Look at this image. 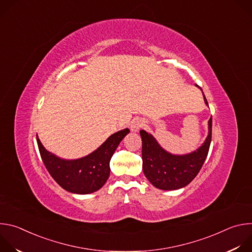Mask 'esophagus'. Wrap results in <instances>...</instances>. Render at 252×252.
Wrapping results in <instances>:
<instances>
[{
    "mask_svg": "<svg viewBox=\"0 0 252 252\" xmlns=\"http://www.w3.org/2000/svg\"><path fill=\"white\" fill-rule=\"evenodd\" d=\"M143 126V122L139 119H135L131 122V125H130V128L132 131H138L139 128H141Z\"/></svg>",
    "mask_w": 252,
    "mask_h": 252,
    "instance_id": "34e87169",
    "label": "esophagus"
}]
</instances>
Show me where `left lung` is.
Instances as JSON below:
<instances>
[{"instance_id": "obj_1", "label": "left lung", "mask_w": 252, "mask_h": 252, "mask_svg": "<svg viewBox=\"0 0 252 252\" xmlns=\"http://www.w3.org/2000/svg\"><path fill=\"white\" fill-rule=\"evenodd\" d=\"M203 98L208 106L204 94ZM211 127L212 118L208 121V134L204 142L198 149L187 155L168 153L160 147L153 134L141 129L139 133L142 140V169L149 182L162 190H175L190 184L207 157L211 141Z\"/></svg>"}]
</instances>
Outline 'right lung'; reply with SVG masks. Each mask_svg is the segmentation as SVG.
<instances>
[{
	"label": "right lung",
	"mask_w": 252,
	"mask_h": 252,
	"mask_svg": "<svg viewBox=\"0 0 252 252\" xmlns=\"http://www.w3.org/2000/svg\"><path fill=\"white\" fill-rule=\"evenodd\" d=\"M128 128L115 132L92 154L77 159H64L48 152L37 135L44 164L57 184L77 194L93 193L103 187L110 176L111 158Z\"/></svg>",
	"instance_id": "right-lung-1"
}]
</instances>
